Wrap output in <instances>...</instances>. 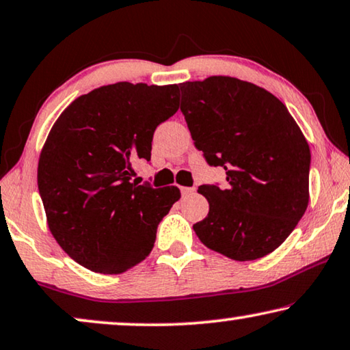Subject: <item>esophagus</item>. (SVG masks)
<instances>
[{
  "instance_id": "obj_1",
  "label": "esophagus",
  "mask_w": 350,
  "mask_h": 350,
  "mask_svg": "<svg viewBox=\"0 0 350 350\" xmlns=\"http://www.w3.org/2000/svg\"><path fill=\"white\" fill-rule=\"evenodd\" d=\"M194 192H196V187H181V194H183V197L192 196Z\"/></svg>"
}]
</instances>
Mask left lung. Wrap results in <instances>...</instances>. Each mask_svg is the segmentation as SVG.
Masks as SVG:
<instances>
[{
    "mask_svg": "<svg viewBox=\"0 0 350 350\" xmlns=\"http://www.w3.org/2000/svg\"><path fill=\"white\" fill-rule=\"evenodd\" d=\"M181 112L208 165L227 186L202 185L210 211L194 230L234 260L270 254L292 234L310 202V145L276 96L254 83L213 75L180 83Z\"/></svg>",
    "mask_w": 350,
    "mask_h": 350,
    "instance_id": "1",
    "label": "left lung"
}]
</instances>
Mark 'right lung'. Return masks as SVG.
<instances>
[{
  "instance_id": "obj_1",
  "label": "right lung",
  "mask_w": 350,
  "mask_h": 350,
  "mask_svg": "<svg viewBox=\"0 0 350 350\" xmlns=\"http://www.w3.org/2000/svg\"><path fill=\"white\" fill-rule=\"evenodd\" d=\"M178 110V85L118 82L80 96L40 151L38 187L49 229L91 271L118 275L146 259L176 186L133 181L156 128Z\"/></svg>"
}]
</instances>
